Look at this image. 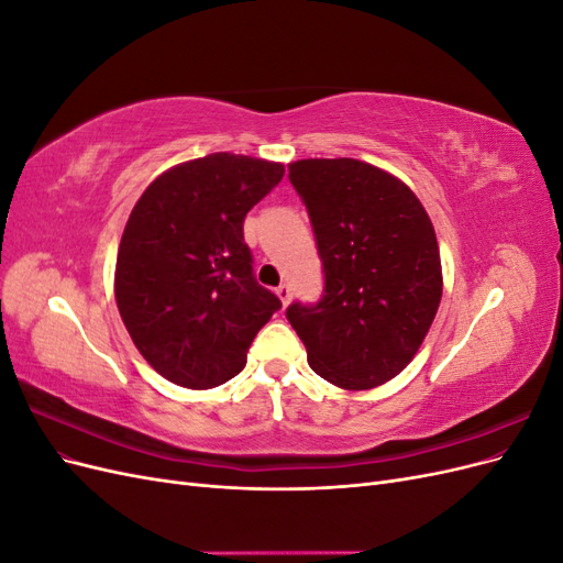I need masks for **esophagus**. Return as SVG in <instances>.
<instances>
[{"label":"esophagus","mask_w":563,"mask_h":563,"mask_svg":"<svg viewBox=\"0 0 563 563\" xmlns=\"http://www.w3.org/2000/svg\"><path fill=\"white\" fill-rule=\"evenodd\" d=\"M277 298L282 300V305H284V308H286V305H288V300H291V286H288V284H282V286H277Z\"/></svg>","instance_id":"34e87169"}]
</instances>
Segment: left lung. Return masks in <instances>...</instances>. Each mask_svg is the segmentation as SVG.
<instances>
[{
    "instance_id": "8db88e82",
    "label": "left lung",
    "mask_w": 563,
    "mask_h": 563,
    "mask_svg": "<svg viewBox=\"0 0 563 563\" xmlns=\"http://www.w3.org/2000/svg\"><path fill=\"white\" fill-rule=\"evenodd\" d=\"M288 178L308 207L327 286L286 317L317 376L352 391L378 387L413 360L439 310L432 220L411 187L360 159H300Z\"/></svg>"
}]
</instances>
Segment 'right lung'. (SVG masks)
<instances>
[{"mask_svg": "<svg viewBox=\"0 0 563 563\" xmlns=\"http://www.w3.org/2000/svg\"><path fill=\"white\" fill-rule=\"evenodd\" d=\"M284 164L230 152L152 180L117 251L114 300L133 345L159 376L211 389L234 378L282 300L253 277L244 218Z\"/></svg>", "mask_w": 563, "mask_h": 563, "instance_id": "add662e5", "label": "right lung"}]
</instances>
